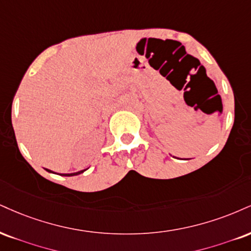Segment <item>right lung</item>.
Instances as JSON below:
<instances>
[{"label": "right lung", "instance_id": "right-lung-1", "mask_svg": "<svg viewBox=\"0 0 251 251\" xmlns=\"http://www.w3.org/2000/svg\"><path fill=\"white\" fill-rule=\"evenodd\" d=\"M45 170H47V168H45ZM87 170V168H86ZM86 170H83V171H79V172H76V173H65V174H59V175H63V176H74V175H78V174H81V173H84V172H85ZM48 172H50V173H55V172H52V171H50V170H47ZM55 174H57V173H55Z\"/></svg>", "mask_w": 251, "mask_h": 251}]
</instances>
